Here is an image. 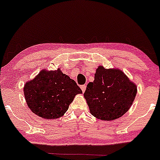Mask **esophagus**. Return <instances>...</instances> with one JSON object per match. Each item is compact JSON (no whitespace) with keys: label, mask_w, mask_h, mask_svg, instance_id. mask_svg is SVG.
Masks as SVG:
<instances>
[{"label":"esophagus","mask_w":160,"mask_h":160,"mask_svg":"<svg viewBox=\"0 0 160 160\" xmlns=\"http://www.w3.org/2000/svg\"><path fill=\"white\" fill-rule=\"evenodd\" d=\"M80 88H81L82 92H85V90H86V85H82V86H80Z\"/></svg>","instance_id":"34e87169"}]
</instances>
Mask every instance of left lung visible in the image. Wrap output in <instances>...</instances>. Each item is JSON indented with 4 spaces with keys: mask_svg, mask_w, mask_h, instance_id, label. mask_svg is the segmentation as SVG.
<instances>
[{
    "mask_svg": "<svg viewBox=\"0 0 160 160\" xmlns=\"http://www.w3.org/2000/svg\"><path fill=\"white\" fill-rule=\"evenodd\" d=\"M137 86L119 69L99 66L95 80L84 92L92 115L102 120H113L128 111L135 100Z\"/></svg>",
    "mask_w": 160,
    "mask_h": 160,
    "instance_id": "1",
    "label": "left lung"
}]
</instances>
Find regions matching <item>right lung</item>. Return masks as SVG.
<instances>
[{
    "label": "right lung",
    "instance_id": "right-lung-1",
    "mask_svg": "<svg viewBox=\"0 0 160 160\" xmlns=\"http://www.w3.org/2000/svg\"><path fill=\"white\" fill-rule=\"evenodd\" d=\"M81 93L76 82L60 68L42 70L24 86L25 98L31 111L47 120L62 117L75 95Z\"/></svg>",
    "mask_w": 160,
    "mask_h": 160
}]
</instances>
